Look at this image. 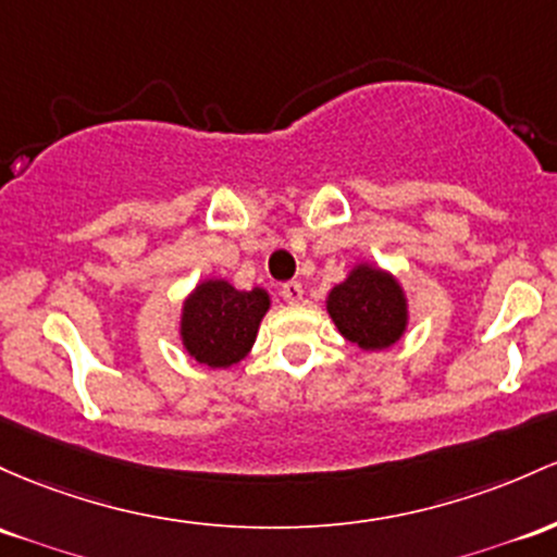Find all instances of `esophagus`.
<instances>
[{
	"mask_svg": "<svg viewBox=\"0 0 557 557\" xmlns=\"http://www.w3.org/2000/svg\"><path fill=\"white\" fill-rule=\"evenodd\" d=\"M280 296L288 304H298L304 298V285L298 283V280H290V283H285L283 288H280Z\"/></svg>",
	"mask_w": 557,
	"mask_h": 557,
	"instance_id": "1",
	"label": "esophagus"
}]
</instances>
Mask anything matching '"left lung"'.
Masks as SVG:
<instances>
[{
	"mask_svg": "<svg viewBox=\"0 0 557 557\" xmlns=\"http://www.w3.org/2000/svg\"><path fill=\"white\" fill-rule=\"evenodd\" d=\"M327 314L341 335L364 351L394 346L409 320L399 280L372 264H357L327 293Z\"/></svg>",
	"mask_w": 557,
	"mask_h": 557,
	"instance_id": "1",
	"label": "left lung"
}]
</instances>
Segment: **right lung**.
<instances>
[{
    "label": "right lung",
    "instance_id": "obj_1",
    "mask_svg": "<svg viewBox=\"0 0 557 557\" xmlns=\"http://www.w3.org/2000/svg\"><path fill=\"white\" fill-rule=\"evenodd\" d=\"M269 311L264 288L237 290L227 280H203L182 307V346L209 368H232L253 346Z\"/></svg>",
    "mask_w": 557,
    "mask_h": 557
}]
</instances>
